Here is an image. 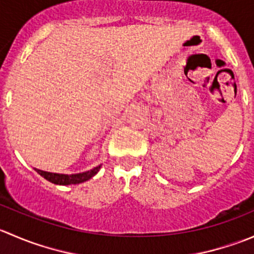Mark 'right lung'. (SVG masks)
Masks as SVG:
<instances>
[{
  "instance_id": "1",
  "label": "right lung",
  "mask_w": 254,
  "mask_h": 254,
  "mask_svg": "<svg viewBox=\"0 0 254 254\" xmlns=\"http://www.w3.org/2000/svg\"><path fill=\"white\" fill-rule=\"evenodd\" d=\"M101 166H97V167L92 168V170L86 171V172L82 173H75V175H64V173H53V172H47V171L38 170L34 168L40 176L44 177L45 179L54 184H59V186H70V184H79L83 183V182L88 181L92 177H94L101 170Z\"/></svg>"
}]
</instances>
